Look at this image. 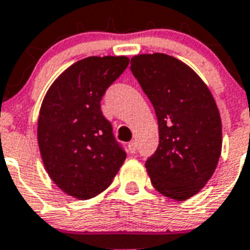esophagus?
Wrapping results in <instances>:
<instances>
[{"label": "esophagus", "mask_w": 250, "mask_h": 250, "mask_svg": "<svg viewBox=\"0 0 250 250\" xmlns=\"http://www.w3.org/2000/svg\"><path fill=\"white\" fill-rule=\"evenodd\" d=\"M136 149H137V144L135 143V141H131V143L128 144V150H129V153H135Z\"/></svg>", "instance_id": "1"}]
</instances>
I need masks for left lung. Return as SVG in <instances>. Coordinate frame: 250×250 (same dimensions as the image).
I'll use <instances>...</instances> for the list:
<instances>
[{
    "instance_id": "1",
    "label": "left lung",
    "mask_w": 250,
    "mask_h": 250,
    "mask_svg": "<svg viewBox=\"0 0 250 250\" xmlns=\"http://www.w3.org/2000/svg\"><path fill=\"white\" fill-rule=\"evenodd\" d=\"M131 72L158 118L159 145L145 162L151 184L167 198H191L220 159L222 125L216 101L200 77L169 55H137Z\"/></svg>"
}]
</instances>
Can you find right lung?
Instances as JSON below:
<instances>
[{
  "mask_svg": "<svg viewBox=\"0 0 250 250\" xmlns=\"http://www.w3.org/2000/svg\"><path fill=\"white\" fill-rule=\"evenodd\" d=\"M128 62L125 56L82 59L52 83L41 106L37 135L44 168L79 200L109 188L127 157L100 103Z\"/></svg>",
  "mask_w": 250,
  "mask_h": 250,
  "instance_id": "right-lung-1",
  "label": "right lung"
}]
</instances>
